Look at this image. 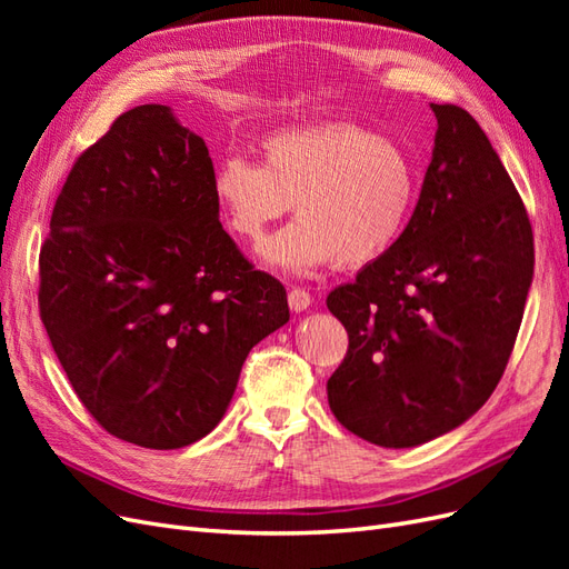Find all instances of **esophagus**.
<instances>
[{"instance_id": "1", "label": "esophagus", "mask_w": 569, "mask_h": 569, "mask_svg": "<svg viewBox=\"0 0 569 569\" xmlns=\"http://www.w3.org/2000/svg\"><path fill=\"white\" fill-rule=\"evenodd\" d=\"M287 301H289V308L295 313H303L308 306L313 303V299H311V295H308L306 289H299V287H295V289H289V295H287Z\"/></svg>"}]
</instances>
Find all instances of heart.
Here are the masks:
<instances>
[{
	"label": "heart",
	"instance_id": "heart-1",
	"mask_svg": "<svg viewBox=\"0 0 569 569\" xmlns=\"http://www.w3.org/2000/svg\"><path fill=\"white\" fill-rule=\"evenodd\" d=\"M263 163L226 157L213 173V197L226 226L261 242L295 203L299 220L263 247V261L308 274L337 261L363 268L389 253L418 201V168L387 137L351 123L282 130L261 142Z\"/></svg>",
	"mask_w": 569,
	"mask_h": 569
}]
</instances>
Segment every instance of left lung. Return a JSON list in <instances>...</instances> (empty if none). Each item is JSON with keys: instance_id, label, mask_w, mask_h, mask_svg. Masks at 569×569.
I'll list each match as a JSON object with an SVG mask.
<instances>
[{"instance_id": "1", "label": "left lung", "mask_w": 569, "mask_h": 569, "mask_svg": "<svg viewBox=\"0 0 569 569\" xmlns=\"http://www.w3.org/2000/svg\"><path fill=\"white\" fill-rule=\"evenodd\" d=\"M408 228L327 297L349 351L327 380L335 418L385 449H412L470 420L508 366L533 278L525 203L489 137L453 104Z\"/></svg>"}]
</instances>
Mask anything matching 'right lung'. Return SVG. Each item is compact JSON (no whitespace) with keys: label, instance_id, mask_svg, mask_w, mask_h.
Returning <instances> with one entry per match:
<instances>
[{"label":"right lung","instance_id":"1","mask_svg":"<svg viewBox=\"0 0 569 569\" xmlns=\"http://www.w3.org/2000/svg\"><path fill=\"white\" fill-rule=\"evenodd\" d=\"M40 253V316L78 399L144 449L206 437L284 287L220 226L213 161L173 109L144 104L76 161Z\"/></svg>","mask_w":569,"mask_h":569}]
</instances>
